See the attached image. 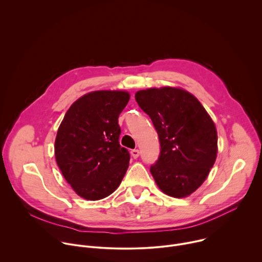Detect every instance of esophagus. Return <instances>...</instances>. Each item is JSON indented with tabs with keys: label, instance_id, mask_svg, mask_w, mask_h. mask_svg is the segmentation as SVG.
Listing matches in <instances>:
<instances>
[{
	"label": "esophagus",
	"instance_id": "obj_1",
	"mask_svg": "<svg viewBox=\"0 0 262 262\" xmlns=\"http://www.w3.org/2000/svg\"><path fill=\"white\" fill-rule=\"evenodd\" d=\"M130 155H132V157H133L134 159H137V158H139V156H140V151L138 150V149H134V150L130 151Z\"/></svg>",
	"mask_w": 262,
	"mask_h": 262
}]
</instances>
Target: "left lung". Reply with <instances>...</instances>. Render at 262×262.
Listing matches in <instances>:
<instances>
[{
  "label": "left lung",
  "mask_w": 262,
  "mask_h": 262,
  "mask_svg": "<svg viewBox=\"0 0 262 262\" xmlns=\"http://www.w3.org/2000/svg\"><path fill=\"white\" fill-rule=\"evenodd\" d=\"M135 98L159 135L161 154L150 167L158 186L171 197L191 195L216 159L217 134L212 119L200 101L182 89L150 88L138 91Z\"/></svg>",
  "instance_id": "1"
}]
</instances>
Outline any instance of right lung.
<instances>
[{
    "label": "right lung",
    "instance_id": "right-lung-1",
    "mask_svg": "<svg viewBox=\"0 0 262 262\" xmlns=\"http://www.w3.org/2000/svg\"><path fill=\"white\" fill-rule=\"evenodd\" d=\"M129 100L125 91H94L74 101L58 128L57 164L73 191L99 200L121 183L129 152L119 144L118 117Z\"/></svg>",
    "mask_w": 262,
    "mask_h": 262
}]
</instances>
